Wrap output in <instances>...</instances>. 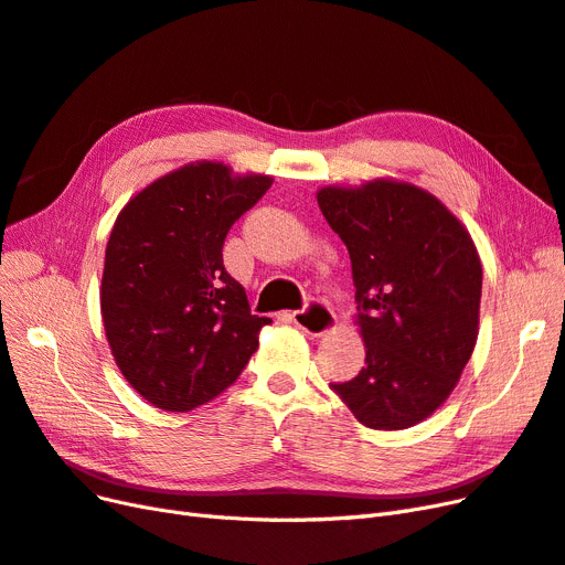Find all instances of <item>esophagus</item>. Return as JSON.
I'll return each instance as SVG.
<instances>
[{
	"label": "esophagus",
	"instance_id": "34e87169",
	"mask_svg": "<svg viewBox=\"0 0 565 565\" xmlns=\"http://www.w3.org/2000/svg\"><path fill=\"white\" fill-rule=\"evenodd\" d=\"M289 320H292L299 330H303L306 334L320 337L324 332H330L334 328V313L328 303H322L318 299H313L306 309L289 313Z\"/></svg>",
	"mask_w": 565,
	"mask_h": 565
}]
</instances>
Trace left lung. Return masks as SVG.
I'll use <instances>...</instances> for the list:
<instances>
[{
    "label": "left lung",
    "mask_w": 565,
    "mask_h": 565,
    "mask_svg": "<svg viewBox=\"0 0 565 565\" xmlns=\"http://www.w3.org/2000/svg\"><path fill=\"white\" fill-rule=\"evenodd\" d=\"M353 268L365 367L330 386L370 429H407L450 396L478 337L483 268L471 235L422 188H322Z\"/></svg>",
    "instance_id": "obj_1"
}]
</instances>
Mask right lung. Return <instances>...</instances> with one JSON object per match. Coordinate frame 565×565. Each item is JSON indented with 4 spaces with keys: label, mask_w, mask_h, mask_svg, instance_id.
Wrapping results in <instances>:
<instances>
[{
    "label": "right lung",
    "mask_w": 565,
    "mask_h": 565,
    "mask_svg": "<svg viewBox=\"0 0 565 565\" xmlns=\"http://www.w3.org/2000/svg\"><path fill=\"white\" fill-rule=\"evenodd\" d=\"M270 183L198 162L150 183L119 212L100 313L117 367L156 407L185 413L210 403L259 347L270 318L249 313L221 249Z\"/></svg>",
    "instance_id": "1"
}]
</instances>
